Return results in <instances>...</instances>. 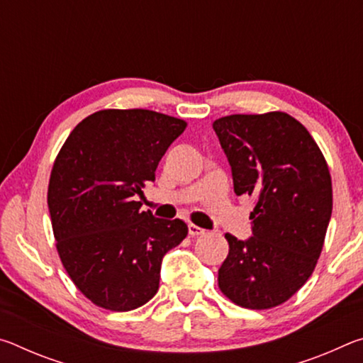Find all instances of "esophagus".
I'll return each instance as SVG.
<instances>
[{"label":"esophagus","mask_w":363,"mask_h":363,"mask_svg":"<svg viewBox=\"0 0 363 363\" xmlns=\"http://www.w3.org/2000/svg\"><path fill=\"white\" fill-rule=\"evenodd\" d=\"M189 233L192 237H199V235H203L205 229H201V227L195 225V224H189Z\"/></svg>","instance_id":"1"}]
</instances>
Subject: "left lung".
Returning a JSON list of instances; mask_svg holds the SVG:
<instances>
[{
	"label": "left lung",
	"mask_w": 363,
	"mask_h": 363,
	"mask_svg": "<svg viewBox=\"0 0 363 363\" xmlns=\"http://www.w3.org/2000/svg\"><path fill=\"white\" fill-rule=\"evenodd\" d=\"M237 195H251V237L225 233L219 288L248 309L290 299L314 272L333 208L327 162L309 131L284 112L229 115L213 123Z\"/></svg>",
	"instance_id": "1"
}]
</instances>
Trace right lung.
<instances>
[{"mask_svg":"<svg viewBox=\"0 0 363 363\" xmlns=\"http://www.w3.org/2000/svg\"><path fill=\"white\" fill-rule=\"evenodd\" d=\"M186 121L144 108L101 110L67 138L48 189L57 251L86 298L125 312L155 296L163 256L187 235L181 219L140 210L158 162Z\"/></svg>","mask_w":363,"mask_h":363,"instance_id":"add662e5","label":"right lung"}]
</instances>
